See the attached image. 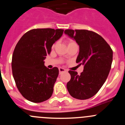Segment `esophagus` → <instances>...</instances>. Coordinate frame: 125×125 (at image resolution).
Here are the masks:
<instances>
[{"label":"esophagus","mask_w":125,"mask_h":125,"mask_svg":"<svg viewBox=\"0 0 125 125\" xmlns=\"http://www.w3.org/2000/svg\"><path fill=\"white\" fill-rule=\"evenodd\" d=\"M59 74H62V73H65V72L66 71V70H65L64 68H59Z\"/></svg>","instance_id":"obj_1"}]
</instances>
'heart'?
Masks as SVG:
<instances>
[{
  "instance_id": "b5f03b06",
  "label": "heart",
  "mask_w": 125,
  "mask_h": 125,
  "mask_svg": "<svg viewBox=\"0 0 125 125\" xmlns=\"http://www.w3.org/2000/svg\"><path fill=\"white\" fill-rule=\"evenodd\" d=\"M75 43L74 42V41H73V40H69L68 42V45H70V44H72V43ZM55 45H56V44H54V45H53V47H54V46H55Z\"/></svg>"
}]
</instances>
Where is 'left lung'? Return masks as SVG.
<instances>
[{
  "mask_svg": "<svg viewBox=\"0 0 125 125\" xmlns=\"http://www.w3.org/2000/svg\"><path fill=\"white\" fill-rule=\"evenodd\" d=\"M64 32L79 45L76 63L84 66L79 75L69 71L71 80L67 89L73 97L86 100L96 94L105 82L111 68L113 50L102 36L93 31L66 30Z\"/></svg>",
  "mask_w": 125,
  "mask_h": 125,
  "instance_id": "left-lung-1",
  "label": "left lung"
}]
</instances>
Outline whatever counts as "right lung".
<instances>
[{
  "instance_id": "1",
  "label": "right lung",
  "mask_w": 125,
  "mask_h": 125,
  "mask_svg": "<svg viewBox=\"0 0 125 125\" xmlns=\"http://www.w3.org/2000/svg\"><path fill=\"white\" fill-rule=\"evenodd\" d=\"M63 31L33 29L26 32L17 42L12 57V75L17 89L26 100L40 103L52 95L59 69L46 68L44 60Z\"/></svg>"
}]
</instances>
